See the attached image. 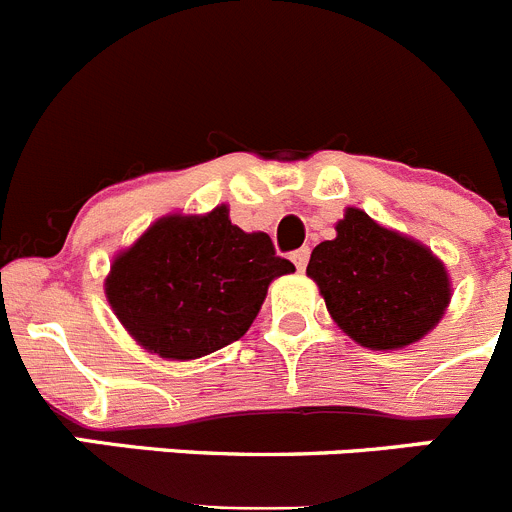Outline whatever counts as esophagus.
<instances>
[{"mask_svg":"<svg viewBox=\"0 0 512 512\" xmlns=\"http://www.w3.org/2000/svg\"><path fill=\"white\" fill-rule=\"evenodd\" d=\"M307 261H310V248H297L295 253H292V264L297 266V269H305Z\"/></svg>","mask_w":512,"mask_h":512,"instance_id":"34e87169","label":"esophagus"}]
</instances>
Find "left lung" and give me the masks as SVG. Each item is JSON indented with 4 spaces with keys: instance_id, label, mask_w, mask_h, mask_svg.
I'll use <instances>...</instances> for the list:
<instances>
[{
    "instance_id": "left-lung-1",
    "label": "left lung",
    "mask_w": 512,
    "mask_h": 512,
    "mask_svg": "<svg viewBox=\"0 0 512 512\" xmlns=\"http://www.w3.org/2000/svg\"><path fill=\"white\" fill-rule=\"evenodd\" d=\"M307 277L330 318L372 351H395L436 328L451 300L443 261L423 243L348 207L336 238L312 248Z\"/></svg>"
}]
</instances>
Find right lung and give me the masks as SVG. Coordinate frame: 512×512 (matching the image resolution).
Segmentation results:
<instances>
[{"label":"right lung","instance_id":"obj_1","mask_svg":"<svg viewBox=\"0 0 512 512\" xmlns=\"http://www.w3.org/2000/svg\"><path fill=\"white\" fill-rule=\"evenodd\" d=\"M292 261L266 233L230 223L228 207L166 215L112 261L104 295L140 346L189 361L228 346L251 328L266 289Z\"/></svg>","mask_w":512,"mask_h":512}]
</instances>
